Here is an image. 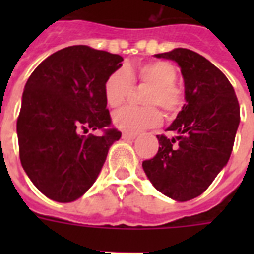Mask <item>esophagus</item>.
<instances>
[{
  "label": "esophagus",
  "instance_id": "obj_1",
  "mask_svg": "<svg viewBox=\"0 0 254 254\" xmlns=\"http://www.w3.org/2000/svg\"><path fill=\"white\" fill-rule=\"evenodd\" d=\"M135 137H137V133H127V131L123 133V138L127 139V141H129V139H134Z\"/></svg>",
  "mask_w": 254,
  "mask_h": 254
}]
</instances>
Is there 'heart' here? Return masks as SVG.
<instances>
[{
	"label": "heart",
	"instance_id": "obj_1",
	"mask_svg": "<svg viewBox=\"0 0 254 254\" xmlns=\"http://www.w3.org/2000/svg\"><path fill=\"white\" fill-rule=\"evenodd\" d=\"M177 69L170 62L149 61L127 65L109 73L104 83V97L111 108L121 107L133 85H145L141 101L143 107H127L113 115V124L127 133L157 127L162 115L174 116L185 104V91L175 83Z\"/></svg>",
	"mask_w": 254,
	"mask_h": 254
}]
</instances>
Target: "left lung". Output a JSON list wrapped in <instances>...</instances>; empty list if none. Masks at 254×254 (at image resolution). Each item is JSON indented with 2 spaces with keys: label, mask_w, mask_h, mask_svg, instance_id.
I'll use <instances>...</instances> for the list:
<instances>
[{
  "label": "left lung",
  "mask_w": 254,
  "mask_h": 254,
  "mask_svg": "<svg viewBox=\"0 0 254 254\" xmlns=\"http://www.w3.org/2000/svg\"><path fill=\"white\" fill-rule=\"evenodd\" d=\"M175 61L185 79L187 103L167 131L157 135L158 153L142 162L155 189L178 201L191 200L208 189L232 153L240 107L232 84L204 57L189 49L157 54Z\"/></svg>",
  "instance_id": "left-lung-1"
}]
</instances>
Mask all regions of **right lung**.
<instances>
[{"label": "right lung", "instance_id": "add662e5", "mask_svg": "<svg viewBox=\"0 0 254 254\" xmlns=\"http://www.w3.org/2000/svg\"><path fill=\"white\" fill-rule=\"evenodd\" d=\"M123 61L117 54L69 46L46 58L30 75L17 120L19 159L49 199H79L121 137L112 125L104 83ZM88 128L103 134L81 136Z\"/></svg>", "mask_w": 254, "mask_h": 254}]
</instances>
